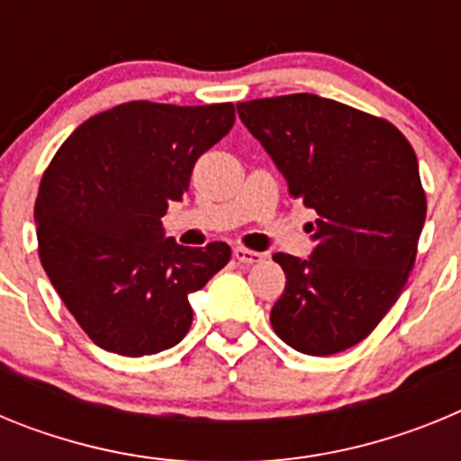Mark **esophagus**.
<instances>
[{"label":"esophagus","instance_id":"obj_1","mask_svg":"<svg viewBox=\"0 0 461 461\" xmlns=\"http://www.w3.org/2000/svg\"><path fill=\"white\" fill-rule=\"evenodd\" d=\"M233 256L238 263H242V266H256V263H260V260L266 258V254H260V251H251V249H247V247H235Z\"/></svg>","mask_w":461,"mask_h":461}]
</instances>
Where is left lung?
Returning <instances> with one entry per match:
<instances>
[{
    "label": "left lung",
    "instance_id": "1",
    "mask_svg": "<svg viewBox=\"0 0 461 461\" xmlns=\"http://www.w3.org/2000/svg\"><path fill=\"white\" fill-rule=\"evenodd\" d=\"M293 201L316 210L312 258L275 254L286 288L270 323L307 356H332L381 323L413 270L427 198L397 126L323 99L286 94L238 104Z\"/></svg>",
    "mask_w": 461,
    "mask_h": 461
}]
</instances>
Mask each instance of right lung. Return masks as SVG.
Wrapping results in <instances>:
<instances>
[{
  "label": "right lung",
  "mask_w": 461,
  "mask_h": 461,
  "mask_svg": "<svg viewBox=\"0 0 461 461\" xmlns=\"http://www.w3.org/2000/svg\"><path fill=\"white\" fill-rule=\"evenodd\" d=\"M233 122V104L129 101L83 122L52 157L34 207L41 266L104 351L140 357L182 341L189 295L230 260L226 242L164 238L161 217Z\"/></svg>",
  "instance_id": "right-lung-1"
}]
</instances>
